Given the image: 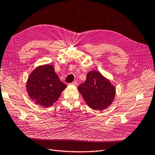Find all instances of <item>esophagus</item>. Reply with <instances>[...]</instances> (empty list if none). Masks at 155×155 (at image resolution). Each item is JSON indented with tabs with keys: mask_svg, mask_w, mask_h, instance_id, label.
<instances>
[{
	"mask_svg": "<svg viewBox=\"0 0 155 155\" xmlns=\"http://www.w3.org/2000/svg\"><path fill=\"white\" fill-rule=\"evenodd\" d=\"M71 84L73 85V86H77L78 83H77V82H73L72 83H71Z\"/></svg>",
	"mask_w": 155,
	"mask_h": 155,
	"instance_id": "1",
	"label": "esophagus"
}]
</instances>
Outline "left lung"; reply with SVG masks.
Masks as SVG:
<instances>
[{"label": "left lung", "mask_w": 155, "mask_h": 155, "mask_svg": "<svg viewBox=\"0 0 155 155\" xmlns=\"http://www.w3.org/2000/svg\"><path fill=\"white\" fill-rule=\"evenodd\" d=\"M78 90L90 107L99 110L111 105L116 94L115 86L96 71L88 73L85 82L79 85Z\"/></svg>", "instance_id": "1"}]
</instances>
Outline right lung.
<instances>
[{
	"label": "right lung",
	"mask_w": 155,
	"mask_h": 155,
	"mask_svg": "<svg viewBox=\"0 0 155 155\" xmlns=\"http://www.w3.org/2000/svg\"><path fill=\"white\" fill-rule=\"evenodd\" d=\"M67 86L60 81L54 67L43 65L35 69L27 79V91L38 106L48 107L56 102Z\"/></svg>",
	"instance_id": "add662e5"
}]
</instances>
